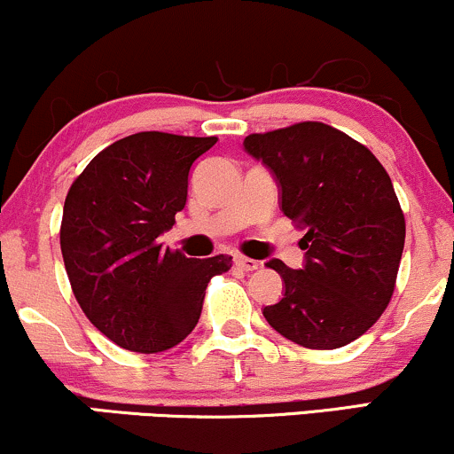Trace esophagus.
Here are the masks:
<instances>
[{"instance_id": "34e87169", "label": "esophagus", "mask_w": 454, "mask_h": 454, "mask_svg": "<svg viewBox=\"0 0 454 454\" xmlns=\"http://www.w3.org/2000/svg\"><path fill=\"white\" fill-rule=\"evenodd\" d=\"M234 262H237V267L243 269V270H256L260 267L258 260L247 258V256H237V258H234Z\"/></svg>"}]
</instances>
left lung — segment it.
Masks as SVG:
<instances>
[{"mask_svg":"<svg viewBox=\"0 0 454 454\" xmlns=\"http://www.w3.org/2000/svg\"><path fill=\"white\" fill-rule=\"evenodd\" d=\"M245 151L281 187V211L305 228V267L269 260L286 284L264 307L279 335L311 350L358 340L390 303L403 254L405 217L376 155L320 121L249 134Z\"/></svg>","mask_w":454,"mask_h":454,"instance_id":"8db88e82","label":"left lung"}]
</instances>
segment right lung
Wrapping results in <instances>:
<instances>
[{
	"mask_svg": "<svg viewBox=\"0 0 454 454\" xmlns=\"http://www.w3.org/2000/svg\"><path fill=\"white\" fill-rule=\"evenodd\" d=\"M215 137L138 132L108 145L70 185L61 256L82 314L126 350L155 354L194 331L211 278L232 256L187 258L158 239L185 207L192 164Z\"/></svg>",
	"mask_w": 454,
	"mask_h": 454,
	"instance_id": "obj_1",
	"label": "right lung"
}]
</instances>
